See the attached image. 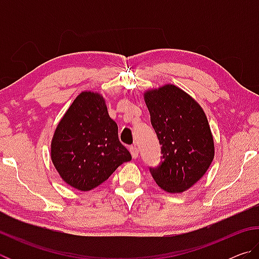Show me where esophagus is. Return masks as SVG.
I'll return each instance as SVG.
<instances>
[{
    "instance_id": "1",
    "label": "esophagus",
    "mask_w": 259,
    "mask_h": 259,
    "mask_svg": "<svg viewBox=\"0 0 259 259\" xmlns=\"http://www.w3.org/2000/svg\"><path fill=\"white\" fill-rule=\"evenodd\" d=\"M130 153H131V155H133L134 159H137L138 154H139V151H138L137 146H130Z\"/></svg>"
}]
</instances>
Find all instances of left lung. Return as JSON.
Masks as SVG:
<instances>
[{
    "instance_id": "left-lung-1",
    "label": "left lung",
    "mask_w": 259,
    "mask_h": 259,
    "mask_svg": "<svg viewBox=\"0 0 259 259\" xmlns=\"http://www.w3.org/2000/svg\"><path fill=\"white\" fill-rule=\"evenodd\" d=\"M144 99L163 154L162 163L151 169L153 179L168 193L185 192L203 177L214 156L207 115L194 98L174 84L148 89Z\"/></svg>"
}]
</instances>
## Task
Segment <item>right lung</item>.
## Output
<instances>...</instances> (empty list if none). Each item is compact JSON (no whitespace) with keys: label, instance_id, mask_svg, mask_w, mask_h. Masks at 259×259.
Returning <instances> with one entry per match:
<instances>
[{"label":"right lung","instance_id":"obj_1","mask_svg":"<svg viewBox=\"0 0 259 259\" xmlns=\"http://www.w3.org/2000/svg\"><path fill=\"white\" fill-rule=\"evenodd\" d=\"M50 155L60 178L82 192L94 190L131 160L119 140L116 122L108 115L105 98L95 91L81 93L61 117Z\"/></svg>","mask_w":259,"mask_h":259}]
</instances>
